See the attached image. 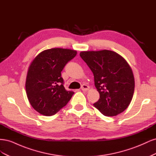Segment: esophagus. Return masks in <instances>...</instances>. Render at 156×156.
Masks as SVG:
<instances>
[{"instance_id":"1","label":"esophagus","mask_w":156,"mask_h":156,"mask_svg":"<svg viewBox=\"0 0 156 156\" xmlns=\"http://www.w3.org/2000/svg\"><path fill=\"white\" fill-rule=\"evenodd\" d=\"M81 88L83 91H87L89 90V87L87 85V84H83Z\"/></svg>"}]
</instances>
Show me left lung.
<instances>
[{
    "instance_id": "obj_1",
    "label": "left lung",
    "mask_w": 156,
    "mask_h": 156,
    "mask_svg": "<svg viewBox=\"0 0 156 156\" xmlns=\"http://www.w3.org/2000/svg\"><path fill=\"white\" fill-rule=\"evenodd\" d=\"M80 56L94 74L100 99L94 106L103 115L116 116L124 111L133 96L135 81L132 70L114 51H82Z\"/></svg>"
}]
</instances>
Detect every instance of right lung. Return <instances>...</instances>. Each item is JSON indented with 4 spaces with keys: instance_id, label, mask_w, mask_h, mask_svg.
<instances>
[{
    "instance_id": "obj_1",
    "label": "right lung",
    "mask_w": 156,
    "mask_h": 156,
    "mask_svg": "<svg viewBox=\"0 0 156 156\" xmlns=\"http://www.w3.org/2000/svg\"><path fill=\"white\" fill-rule=\"evenodd\" d=\"M76 55L74 50L53 48L41 52L32 61L25 88L30 105L37 112L54 115L72 98L74 92L65 89L61 72Z\"/></svg>"
}]
</instances>
